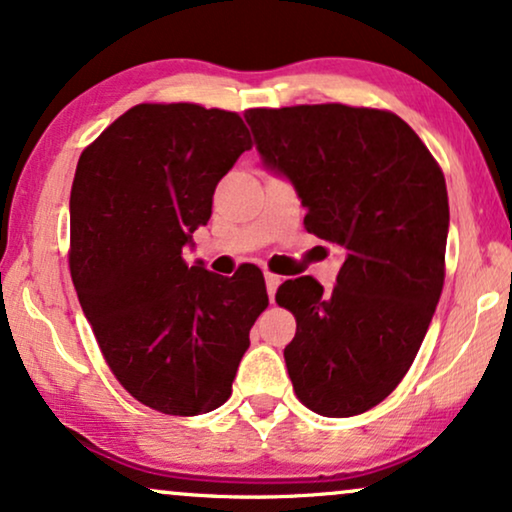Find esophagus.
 Segmentation results:
<instances>
[{
	"instance_id": "esophagus-1",
	"label": "esophagus",
	"mask_w": 512,
	"mask_h": 512,
	"mask_svg": "<svg viewBox=\"0 0 512 512\" xmlns=\"http://www.w3.org/2000/svg\"><path fill=\"white\" fill-rule=\"evenodd\" d=\"M280 277L277 275H272V272H265V289H268V298L272 301V298H275V291H277V287H280Z\"/></svg>"
}]
</instances>
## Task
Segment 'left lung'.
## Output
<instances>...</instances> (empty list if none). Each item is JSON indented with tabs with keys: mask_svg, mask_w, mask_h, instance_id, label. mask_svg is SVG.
Returning <instances> with one entry per match:
<instances>
[{
	"mask_svg": "<svg viewBox=\"0 0 512 512\" xmlns=\"http://www.w3.org/2000/svg\"><path fill=\"white\" fill-rule=\"evenodd\" d=\"M244 117L263 167L308 209L305 230L345 249L331 291L310 275L277 289L275 301L296 317L284 348L289 378L315 414H362L407 374L440 301L444 176L393 112L327 103Z\"/></svg>",
	"mask_w": 512,
	"mask_h": 512,
	"instance_id": "8db88e82",
	"label": "left lung"
}]
</instances>
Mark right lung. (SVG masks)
<instances>
[{
    "mask_svg": "<svg viewBox=\"0 0 512 512\" xmlns=\"http://www.w3.org/2000/svg\"><path fill=\"white\" fill-rule=\"evenodd\" d=\"M249 148L237 112L141 103L77 162L72 284L112 374L162 414H207L228 400L268 305L256 265L223 277L183 261L218 181Z\"/></svg>",
    "mask_w": 512,
    "mask_h": 512,
    "instance_id": "1",
    "label": "right lung"
}]
</instances>
